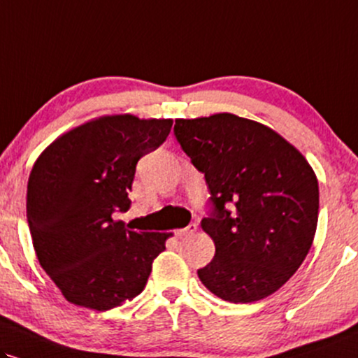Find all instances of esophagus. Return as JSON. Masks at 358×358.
<instances>
[{
  "label": "esophagus",
  "mask_w": 358,
  "mask_h": 358,
  "mask_svg": "<svg viewBox=\"0 0 358 358\" xmlns=\"http://www.w3.org/2000/svg\"><path fill=\"white\" fill-rule=\"evenodd\" d=\"M197 231V224H189L187 227L184 229H179V231H176V237H186V236H192L194 232Z\"/></svg>",
  "instance_id": "obj_1"
}]
</instances>
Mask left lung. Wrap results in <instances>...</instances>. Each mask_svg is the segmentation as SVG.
Wrapping results in <instances>:
<instances>
[{
  "label": "left lung",
  "mask_w": 358,
  "mask_h": 358,
  "mask_svg": "<svg viewBox=\"0 0 358 358\" xmlns=\"http://www.w3.org/2000/svg\"><path fill=\"white\" fill-rule=\"evenodd\" d=\"M174 136L209 187L201 220L214 259L197 271L222 301L249 303L279 290L314 241L319 182L292 144L234 114L176 119Z\"/></svg>",
  "instance_id": "1"
}]
</instances>
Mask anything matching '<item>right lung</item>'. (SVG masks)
I'll list each match as a JSON object with an SVG mask.
<instances>
[{"instance_id":"right-lung-1","label":"right lung","mask_w":358,"mask_h":358,"mask_svg":"<svg viewBox=\"0 0 358 358\" xmlns=\"http://www.w3.org/2000/svg\"><path fill=\"white\" fill-rule=\"evenodd\" d=\"M171 119L106 116L56 139L28 180L26 215L44 272L74 306L106 312L144 290L169 234L114 220L129 209L139 159L171 132Z\"/></svg>"}]
</instances>
